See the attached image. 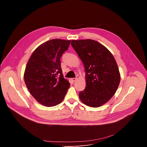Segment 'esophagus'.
I'll list each match as a JSON object with an SVG mask.
<instances>
[{
	"mask_svg": "<svg viewBox=\"0 0 147 147\" xmlns=\"http://www.w3.org/2000/svg\"><path fill=\"white\" fill-rule=\"evenodd\" d=\"M77 78H72V81H73V82H74V81H76L77 80Z\"/></svg>",
	"mask_w": 147,
	"mask_h": 147,
	"instance_id": "1",
	"label": "esophagus"
}]
</instances>
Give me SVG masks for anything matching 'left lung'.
Masks as SVG:
<instances>
[{
	"label": "left lung",
	"instance_id": "1",
	"mask_svg": "<svg viewBox=\"0 0 147 147\" xmlns=\"http://www.w3.org/2000/svg\"><path fill=\"white\" fill-rule=\"evenodd\" d=\"M71 44L85 68L86 86L79 98L88 107H99L112 98L119 87L117 63L112 53L95 40H72Z\"/></svg>",
	"mask_w": 147,
	"mask_h": 147
}]
</instances>
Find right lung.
Listing matches in <instances>:
<instances>
[{
	"label": "right lung",
	"mask_w": 147,
	"mask_h": 147,
	"mask_svg": "<svg viewBox=\"0 0 147 147\" xmlns=\"http://www.w3.org/2000/svg\"><path fill=\"white\" fill-rule=\"evenodd\" d=\"M70 41L48 40L35 49L27 62L24 74L26 85L32 96L44 106L51 107L61 103L70 86L63 77L60 60Z\"/></svg>",
	"instance_id": "obj_1"
}]
</instances>
